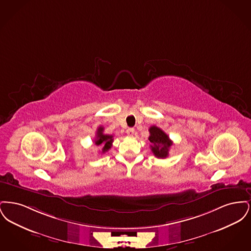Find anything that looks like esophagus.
I'll return each instance as SVG.
<instances>
[{
  "label": "esophagus",
  "instance_id": "1",
  "mask_svg": "<svg viewBox=\"0 0 251 251\" xmlns=\"http://www.w3.org/2000/svg\"><path fill=\"white\" fill-rule=\"evenodd\" d=\"M134 131H135V130H134L133 128H129V129H127L126 133H127L129 136H133V134H134Z\"/></svg>",
  "mask_w": 251,
  "mask_h": 251
}]
</instances>
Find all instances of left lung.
I'll use <instances>...</instances> for the list:
<instances>
[{
	"mask_svg": "<svg viewBox=\"0 0 251 251\" xmlns=\"http://www.w3.org/2000/svg\"><path fill=\"white\" fill-rule=\"evenodd\" d=\"M149 131H150L149 140L151 143V148L153 154L160 159L167 158L168 156L169 149L173 144L169 139V136L165 131L156 126H151Z\"/></svg>",
	"mask_w": 251,
	"mask_h": 251,
	"instance_id": "1",
	"label": "left lung"
}]
</instances>
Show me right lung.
Masks as SVG:
<instances>
[{"instance_id": "add662e5", "label": "right lung", "mask_w": 251, "mask_h": 251, "mask_svg": "<svg viewBox=\"0 0 251 251\" xmlns=\"http://www.w3.org/2000/svg\"><path fill=\"white\" fill-rule=\"evenodd\" d=\"M113 141H114L113 135L104 134L103 133V127L100 126L97 130V135H96L94 142H95V145H97V146H103L101 153H105L111 149Z\"/></svg>"}]
</instances>
